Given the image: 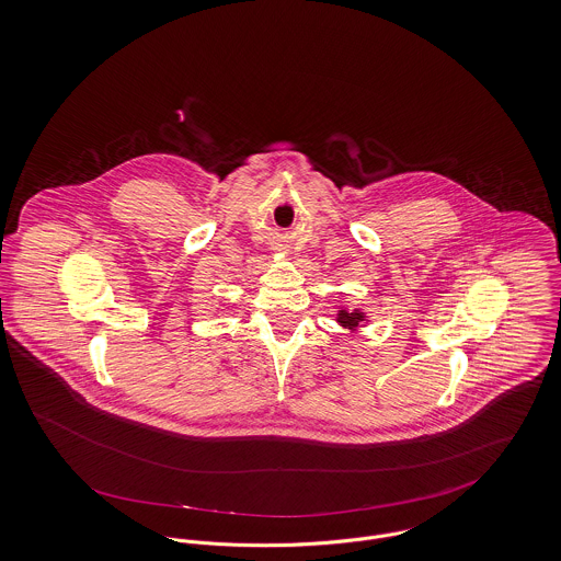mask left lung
<instances>
[{"label": "left lung", "mask_w": 561, "mask_h": 561, "mask_svg": "<svg viewBox=\"0 0 561 561\" xmlns=\"http://www.w3.org/2000/svg\"><path fill=\"white\" fill-rule=\"evenodd\" d=\"M337 320H340V324H344V327H348V329H355V327H359V322L364 320V311L342 310L337 313Z\"/></svg>", "instance_id": "1"}]
</instances>
